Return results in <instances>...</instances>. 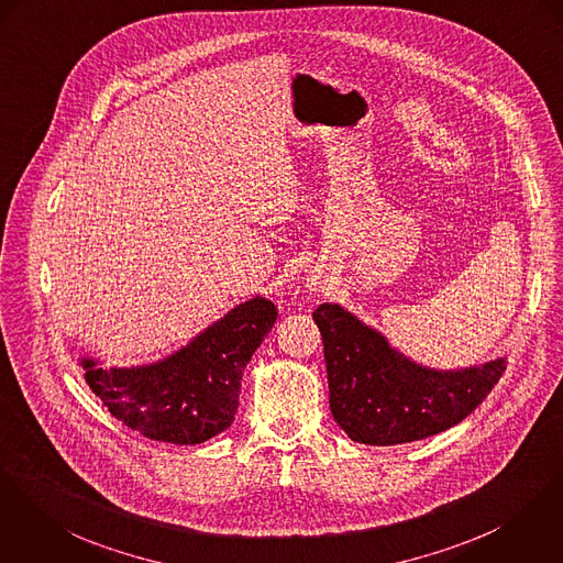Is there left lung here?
<instances>
[{
  "instance_id": "left-lung-1",
  "label": "left lung",
  "mask_w": 563,
  "mask_h": 563,
  "mask_svg": "<svg viewBox=\"0 0 563 563\" xmlns=\"http://www.w3.org/2000/svg\"><path fill=\"white\" fill-rule=\"evenodd\" d=\"M312 319L323 339L332 416L366 445L418 441L463 422L508 364L497 357L456 371L427 368L339 303H321Z\"/></svg>"
}]
</instances>
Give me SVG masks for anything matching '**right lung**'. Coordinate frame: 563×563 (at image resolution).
<instances>
[{
    "label": "right lung",
    "instance_id": "add662e5",
    "mask_svg": "<svg viewBox=\"0 0 563 563\" xmlns=\"http://www.w3.org/2000/svg\"><path fill=\"white\" fill-rule=\"evenodd\" d=\"M276 317V306L257 296L154 364L104 368L81 357L87 386L113 418L147 439L203 443L231 427L242 373Z\"/></svg>",
    "mask_w": 563,
    "mask_h": 563
}]
</instances>
